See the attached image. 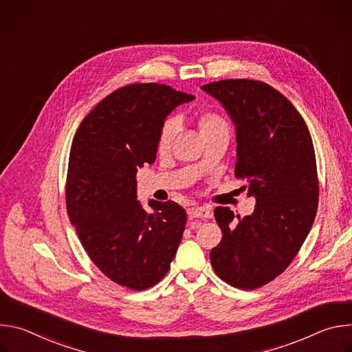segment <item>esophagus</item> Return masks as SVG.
<instances>
[{"mask_svg":"<svg viewBox=\"0 0 352 352\" xmlns=\"http://www.w3.org/2000/svg\"><path fill=\"white\" fill-rule=\"evenodd\" d=\"M188 214L190 219H210L213 214H212V210L205 208V206H196V208H190L188 210Z\"/></svg>","mask_w":352,"mask_h":352,"instance_id":"obj_1","label":"esophagus"}]
</instances>
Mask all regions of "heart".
Listing matches in <instances>:
<instances>
[{
    "instance_id": "obj_1",
    "label": "heart",
    "mask_w": 352,
    "mask_h": 352,
    "mask_svg": "<svg viewBox=\"0 0 352 352\" xmlns=\"http://www.w3.org/2000/svg\"><path fill=\"white\" fill-rule=\"evenodd\" d=\"M223 124H226L224 120L220 118L216 114H212V113H206V114H202L199 117V129H200V132L210 129V128H214L217 125H223ZM177 129H178V121L175 118H170L164 124V126L162 129V135H160V142H159L162 148L167 147L171 143V140L174 139L175 133H177Z\"/></svg>"
}]
</instances>
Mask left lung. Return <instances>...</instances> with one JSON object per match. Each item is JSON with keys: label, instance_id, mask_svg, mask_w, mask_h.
I'll return each instance as SVG.
<instances>
[{"label": "left lung", "instance_id": "1", "mask_svg": "<svg viewBox=\"0 0 352 352\" xmlns=\"http://www.w3.org/2000/svg\"><path fill=\"white\" fill-rule=\"evenodd\" d=\"M200 89L235 125V177L256 199L236 224L228 208L214 210L223 238L210 262L226 283L255 289L288 267L312 228L319 197L312 138L289 100L265 82L226 79Z\"/></svg>", "mask_w": 352, "mask_h": 352}]
</instances>
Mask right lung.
Segmentation results:
<instances>
[{
	"mask_svg": "<svg viewBox=\"0 0 352 352\" xmlns=\"http://www.w3.org/2000/svg\"><path fill=\"white\" fill-rule=\"evenodd\" d=\"M192 94L167 85L124 86L82 121L71 146L67 210L93 263L114 283L142 291L168 272L186 224L178 204L136 195L138 167L153 164L168 114Z\"/></svg>",
	"mask_w": 352,
	"mask_h": 352,
	"instance_id": "obj_1",
	"label": "right lung"
}]
</instances>
